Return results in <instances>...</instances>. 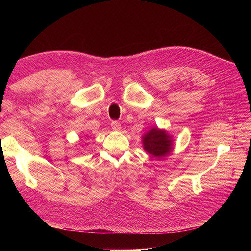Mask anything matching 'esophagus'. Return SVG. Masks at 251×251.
I'll list each match as a JSON object with an SVG mask.
<instances>
[{"instance_id":"esophagus-1","label":"esophagus","mask_w":251,"mask_h":251,"mask_svg":"<svg viewBox=\"0 0 251 251\" xmlns=\"http://www.w3.org/2000/svg\"><path fill=\"white\" fill-rule=\"evenodd\" d=\"M111 126H112V128H113V131H119L120 128H121V125L118 123V121H116V120L112 121Z\"/></svg>"}]
</instances>
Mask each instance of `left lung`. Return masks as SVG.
<instances>
[{
	"mask_svg": "<svg viewBox=\"0 0 251 251\" xmlns=\"http://www.w3.org/2000/svg\"><path fill=\"white\" fill-rule=\"evenodd\" d=\"M143 150L154 158H163L173 153V136L163 128L153 127L142 136Z\"/></svg>",
	"mask_w": 251,
	"mask_h": 251,
	"instance_id": "8db88e82",
	"label": "left lung"
}]
</instances>
